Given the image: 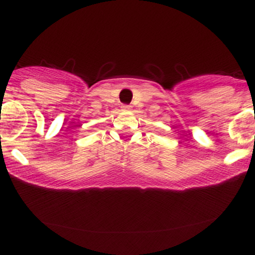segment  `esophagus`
Returning <instances> with one entry per match:
<instances>
[{"label":"esophagus","instance_id":"obj_1","mask_svg":"<svg viewBox=\"0 0 255 255\" xmlns=\"http://www.w3.org/2000/svg\"><path fill=\"white\" fill-rule=\"evenodd\" d=\"M122 110L124 111H131L130 105H122Z\"/></svg>","mask_w":255,"mask_h":255}]
</instances>
